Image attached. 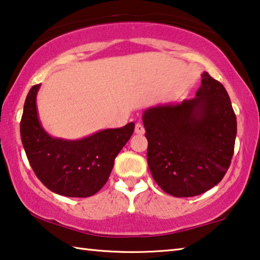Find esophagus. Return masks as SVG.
Returning <instances> with one entry per match:
<instances>
[{"instance_id":"esophagus-1","label":"esophagus","mask_w":260,"mask_h":260,"mask_svg":"<svg viewBox=\"0 0 260 260\" xmlns=\"http://www.w3.org/2000/svg\"><path fill=\"white\" fill-rule=\"evenodd\" d=\"M135 133L138 134V135H143L145 133V127L142 124V123H137L135 126Z\"/></svg>"}]
</instances>
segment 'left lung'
<instances>
[{
	"label": "left lung",
	"instance_id": "8db88e82",
	"mask_svg": "<svg viewBox=\"0 0 260 260\" xmlns=\"http://www.w3.org/2000/svg\"><path fill=\"white\" fill-rule=\"evenodd\" d=\"M197 97L145 109L147 163L154 180L176 198L200 195L229 170L236 116L220 82L202 73Z\"/></svg>",
	"mask_w": 260,
	"mask_h": 260
}]
</instances>
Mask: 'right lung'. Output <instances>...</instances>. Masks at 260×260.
<instances>
[{
    "instance_id": "1",
    "label": "right lung",
    "mask_w": 260,
    "mask_h": 260,
    "mask_svg": "<svg viewBox=\"0 0 260 260\" xmlns=\"http://www.w3.org/2000/svg\"><path fill=\"white\" fill-rule=\"evenodd\" d=\"M41 84L27 94L20 136L31 169L45 187L68 198H88L103 188L114 160L134 134L135 123L99 130L81 139L52 137L40 121L36 95Z\"/></svg>"
}]
</instances>
